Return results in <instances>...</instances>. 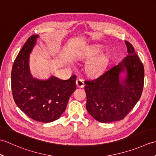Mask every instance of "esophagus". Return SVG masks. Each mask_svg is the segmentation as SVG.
Masks as SVG:
<instances>
[{
    "label": "esophagus",
    "mask_w": 156,
    "mask_h": 156,
    "mask_svg": "<svg viewBox=\"0 0 156 156\" xmlns=\"http://www.w3.org/2000/svg\"><path fill=\"white\" fill-rule=\"evenodd\" d=\"M76 86H77L78 88H83L84 86V82L83 80L80 78L77 79V80H76Z\"/></svg>",
    "instance_id": "1"
}]
</instances>
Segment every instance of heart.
Listing matches in <instances>:
<instances>
[{
    "instance_id": "obj_1",
    "label": "heart",
    "mask_w": 156,
    "mask_h": 156,
    "mask_svg": "<svg viewBox=\"0 0 156 156\" xmlns=\"http://www.w3.org/2000/svg\"><path fill=\"white\" fill-rule=\"evenodd\" d=\"M99 52H100L99 49H95V50L91 51L88 54V56L92 57V56L97 55ZM107 56L103 54H100L88 63L86 69H87V71L89 74L93 76L99 75L104 71L106 66H107Z\"/></svg>"
}]
</instances>
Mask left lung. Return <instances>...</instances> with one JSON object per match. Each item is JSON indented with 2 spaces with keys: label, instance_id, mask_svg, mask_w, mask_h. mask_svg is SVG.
I'll list each match as a JSON object with an SVG mask.
<instances>
[{
  "label": "left lung",
  "instance_id": "left-lung-1",
  "mask_svg": "<svg viewBox=\"0 0 156 156\" xmlns=\"http://www.w3.org/2000/svg\"><path fill=\"white\" fill-rule=\"evenodd\" d=\"M128 55L101 76L85 81L86 108L101 122L120 121L136 105L144 88V68L134 48L125 41Z\"/></svg>",
  "mask_w": 156,
  "mask_h": 156
}]
</instances>
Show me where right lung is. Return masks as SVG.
I'll list each match as a JSON object with an SVG mask.
<instances>
[{
    "label": "right lung",
    "instance_id": "obj_1",
    "mask_svg": "<svg viewBox=\"0 0 156 156\" xmlns=\"http://www.w3.org/2000/svg\"><path fill=\"white\" fill-rule=\"evenodd\" d=\"M39 37V35L31 36L16 56L11 72L12 93L16 105L28 117L50 122L57 120L66 110L76 89V76L66 80L52 75L48 79L32 76L29 58Z\"/></svg>",
    "mask_w": 156,
    "mask_h": 156
}]
</instances>
